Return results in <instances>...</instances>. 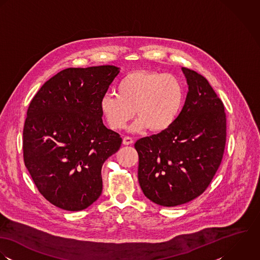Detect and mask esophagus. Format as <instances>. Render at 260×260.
<instances>
[{
    "mask_svg": "<svg viewBox=\"0 0 260 260\" xmlns=\"http://www.w3.org/2000/svg\"><path fill=\"white\" fill-rule=\"evenodd\" d=\"M133 143H134V140H133L132 138H129V137H124V138L122 139V144L125 145V146L132 145Z\"/></svg>",
    "mask_w": 260,
    "mask_h": 260,
    "instance_id": "34e87169",
    "label": "esophagus"
}]
</instances>
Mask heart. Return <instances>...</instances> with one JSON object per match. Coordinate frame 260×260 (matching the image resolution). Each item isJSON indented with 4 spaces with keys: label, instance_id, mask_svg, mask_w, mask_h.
<instances>
[{
    "label": "heart",
    "instance_id": "heart-1",
    "mask_svg": "<svg viewBox=\"0 0 260 260\" xmlns=\"http://www.w3.org/2000/svg\"><path fill=\"white\" fill-rule=\"evenodd\" d=\"M115 90L116 93H105L100 104L106 123L114 131L124 128L136 111L139 117L131 132H165L176 122L185 102V89L179 78L152 70L127 73Z\"/></svg>",
    "mask_w": 260,
    "mask_h": 260
}]
</instances>
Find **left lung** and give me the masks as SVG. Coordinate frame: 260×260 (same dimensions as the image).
Returning <instances> with one entry per match:
<instances>
[{"mask_svg":"<svg viewBox=\"0 0 260 260\" xmlns=\"http://www.w3.org/2000/svg\"><path fill=\"white\" fill-rule=\"evenodd\" d=\"M189 91L176 122L140 139L138 178L145 196L165 207L200 196L215 176L226 143L224 105L207 79L182 67Z\"/></svg>","mask_w":260,"mask_h":260,"instance_id":"left-lung-1","label":"left lung"}]
</instances>
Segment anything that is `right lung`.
<instances>
[{"instance_id":"right-lung-1","label":"right lung","mask_w":260,"mask_h":260,"mask_svg":"<svg viewBox=\"0 0 260 260\" xmlns=\"http://www.w3.org/2000/svg\"><path fill=\"white\" fill-rule=\"evenodd\" d=\"M118 73L112 65L67 68L30 103L24 161L39 192L56 207L80 211L102 195L103 165L122 140L104 125L100 104Z\"/></svg>"}]
</instances>
